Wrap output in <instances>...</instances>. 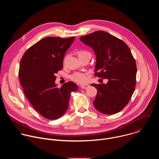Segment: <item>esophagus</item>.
Segmentation results:
<instances>
[{
    "label": "esophagus",
    "instance_id": "34e87169",
    "mask_svg": "<svg viewBox=\"0 0 159 159\" xmlns=\"http://www.w3.org/2000/svg\"><path fill=\"white\" fill-rule=\"evenodd\" d=\"M88 87H89V85H88V84H83V85H80V87L82 89H87Z\"/></svg>",
    "mask_w": 159,
    "mask_h": 159
}]
</instances>
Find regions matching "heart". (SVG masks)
<instances>
[{"instance_id":"1","label":"heart","mask_w":159,"mask_h":159,"mask_svg":"<svg viewBox=\"0 0 159 159\" xmlns=\"http://www.w3.org/2000/svg\"><path fill=\"white\" fill-rule=\"evenodd\" d=\"M90 56H91V54L87 50H80L78 52V57L79 58L85 57H90ZM70 78L72 80L79 84H84L87 80L86 74L83 72H74L70 76Z\"/></svg>"}]
</instances>
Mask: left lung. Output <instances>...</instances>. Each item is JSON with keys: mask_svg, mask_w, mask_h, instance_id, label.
<instances>
[{"mask_svg": "<svg viewBox=\"0 0 159 159\" xmlns=\"http://www.w3.org/2000/svg\"><path fill=\"white\" fill-rule=\"evenodd\" d=\"M80 39L96 55L95 76L108 80L107 84H91L98 90L94 107L106 115L120 112L127 105L135 89L137 70L130 49L122 40L102 31Z\"/></svg>", "mask_w": 159, "mask_h": 159, "instance_id": "obj_1", "label": "left lung"}]
</instances>
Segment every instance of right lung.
<instances>
[{"label":"right lung","instance_id":"obj_1","mask_svg":"<svg viewBox=\"0 0 159 159\" xmlns=\"http://www.w3.org/2000/svg\"><path fill=\"white\" fill-rule=\"evenodd\" d=\"M74 39L44 38L31 47L20 60L19 77L24 93L34 109L48 120H57L65 114L71 93L78 89L72 82L60 88L55 84V74L63 69L65 53Z\"/></svg>","mask_w":159,"mask_h":159}]
</instances>
